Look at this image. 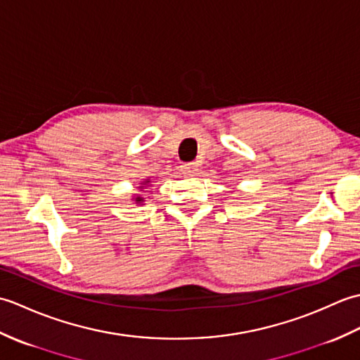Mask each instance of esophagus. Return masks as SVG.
I'll use <instances>...</instances> for the list:
<instances>
[{
    "label": "esophagus",
    "mask_w": 360,
    "mask_h": 360,
    "mask_svg": "<svg viewBox=\"0 0 360 360\" xmlns=\"http://www.w3.org/2000/svg\"><path fill=\"white\" fill-rule=\"evenodd\" d=\"M182 172H184L186 174H196L198 172V164L196 162H187L181 167Z\"/></svg>",
    "instance_id": "esophagus-1"
}]
</instances>
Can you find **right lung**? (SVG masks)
I'll use <instances>...</instances> for the list:
<instances>
[{
    "instance_id": "obj_1",
    "label": "right lung",
    "mask_w": 360,
    "mask_h": 360,
    "mask_svg": "<svg viewBox=\"0 0 360 360\" xmlns=\"http://www.w3.org/2000/svg\"><path fill=\"white\" fill-rule=\"evenodd\" d=\"M147 184H150V179H147V181H143L142 184H141V187L139 188H143V187H147ZM133 200L136 201V204H141V202H143V198L142 196H137V198H133Z\"/></svg>"
}]
</instances>
